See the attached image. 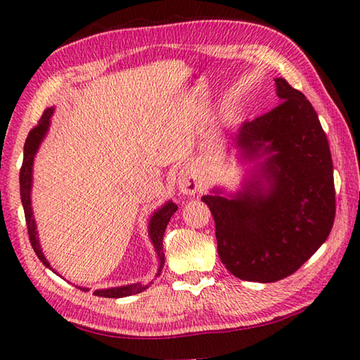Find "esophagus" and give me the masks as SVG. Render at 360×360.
I'll return each mask as SVG.
<instances>
[{"label":"esophagus","instance_id":"obj_1","mask_svg":"<svg viewBox=\"0 0 360 360\" xmlns=\"http://www.w3.org/2000/svg\"><path fill=\"white\" fill-rule=\"evenodd\" d=\"M178 187L182 195H196L198 192H201L202 184L198 179V174L193 170V167L187 165L179 172Z\"/></svg>","mask_w":360,"mask_h":360}]
</instances>
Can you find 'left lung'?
<instances>
[{
    "mask_svg": "<svg viewBox=\"0 0 360 360\" xmlns=\"http://www.w3.org/2000/svg\"><path fill=\"white\" fill-rule=\"evenodd\" d=\"M280 103L244 122L235 141L244 156L271 155L246 192L201 200L215 219L221 262L235 277L274 283L292 275L330 235L335 190L330 145L316 110L285 79Z\"/></svg>",
    "mask_w": 360,
    "mask_h": 360,
    "instance_id": "left-lung-1",
    "label": "left lung"
}]
</instances>
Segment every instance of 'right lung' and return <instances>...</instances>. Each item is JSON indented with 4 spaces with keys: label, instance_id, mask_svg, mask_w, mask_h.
Here are the masks:
<instances>
[{
    "label": "right lung",
    "instance_id": "obj_1",
    "mask_svg": "<svg viewBox=\"0 0 360 360\" xmlns=\"http://www.w3.org/2000/svg\"><path fill=\"white\" fill-rule=\"evenodd\" d=\"M52 116V108L44 110L41 114L38 124L30 129L27 134V139L25 143V156H22V165L20 168V195H21V202H22V209H25V217H26V226H27V235L30 244L35 250L37 257L40 258V262L49 267V263L46 262L44 255L41 254L40 249V243H38L37 238V231H35V221L32 217V207H30V186H32V164H34V156L38 150V145L43 141V137L48 131L49 127V119ZM178 210V205L173 202H167L162 209H159L155 215L150 219V238L153 241V246H155V250L159 258V271L158 274L162 271L164 263H165V255H164V246H162V240H164V232L167 229L168 221H170L173 213ZM82 290H88L85 288H80ZM145 288L141 286L139 283L136 285H129V286H122V288H111V289H101V290H94V295L97 297H106V298H120V297H128L141 292Z\"/></svg>",
    "mask_w": 360,
    "mask_h": 360
}]
</instances>
